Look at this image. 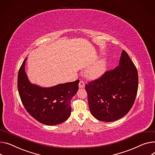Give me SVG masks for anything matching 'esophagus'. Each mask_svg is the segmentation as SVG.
<instances>
[{"instance_id":"34e87169","label":"esophagus","mask_w":155,"mask_h":155,"mask_svg":"<svg viewBox=\"0 0 155 155\" xmlns=\"http://www.w3.org/2000/svg\"><path fill=\"white\" fill-rule=\"evenodd\" d=\"M78 86H79V88H84L85 87V83L84 81L82 80H80L79 84H78Z\"/></svg>"}]
</instances>
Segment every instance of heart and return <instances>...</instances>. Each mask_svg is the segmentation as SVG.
Wrapping results in <instances>:
<instances>
[{"label": "heart", "instance_id": "1", "mask_svg": "<svg viewBox=\"0 0 155 155\" xmlns=\"http://www.w3.org/2000/svg\"><path fill=\"white\" fill-rule=\"evenodd\" d=\"M107 60L103 58L98 60L97 63L91 66L87 71L86 75L90 79H95L104 75L107 70Z\"/></svg>", "mask_w": 155, "mask_h": 155}]
</instances>
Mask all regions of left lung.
Wrapping results in <instances>:
<instances>
[{
  "label": "left lung",
  "mask_w": 155,
  "mask_h": 155,
  "mask_svg": "<svg viewBox=\"0 0 155 155\" xmlns=\"http://www.w3.org/2000/svg\"><path fill=\"white\" fill-rule=\"evenodd\" d=\"M138 87L137 69L123 50L118 66L85 85L91 115L106 122L123 117L135 102Z\"/></svg>",
  "instance_id": "left-lung-1"
}]
</instances>
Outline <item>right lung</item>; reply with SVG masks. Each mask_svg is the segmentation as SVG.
<instances>
[{
	"instance_id": "right-lung-1",
	"label": "right lung",
	"mask_w": 155,
	"mask_h": 155,
	"mask_svg": "<svg viewBox=\"0 0 155 155\" xmlns=\"http://www.w3.org/2000/svg\"><path fill=\"white\" fill-rule=\"evenodd\" d=\"M26 58L17 80L18 94L29 114L43 124L55 125L66 121L71 114V99L78 90L79 80L44 88L31 84L25 71Z\"/></svg>"
}]
</instances>
